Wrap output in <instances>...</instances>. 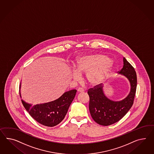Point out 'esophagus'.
<instances>
[{
  "label": "esophagus",
  "instance_id": "obj_1",
  "mask_svg": "<svg viewBox=\"0 0 154 154\" xmlns=\"http://www.w3.org/2000/svg\"><path fill=\"white\" fill-rule=\"evenodd\" d=\"M84 91V89H82V88H79V89H78V93H83Z\"/></svg>",
  "mask_w": 154,
  "mask_h": 154
}]
</instances>
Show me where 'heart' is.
<instances>
[{
	"instance_id": "heart-1",
	"label": "heart",
	"mask_w": 154,
	"mask_h": 154,
	"mask_svg": "<svg viewBox=\"0 0 154 154\" xmlns=\"http://www.w3.org/2000/svg\"><path fill=\"white\" fill-rule=\"evenodd\" d=\"M72 78L77 79L80 74L85 73L87 82L92 86L102 84L108 77L114 66L113 61L101 54H89L78 57L73 64Z\"/></svg>"
}]
</instances>
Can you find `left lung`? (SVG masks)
Returning a JSON list of instances; mask_svg holds the SVG:
<instances>
[{"label":"left lung","mask_w":154,"mask_h":154,"mask_svg":"<svg viewBox=\"0 0 154 154\" xmlns=\"http://www.w3.org/2000/svg\"><path fill=\"white\" fill-rule=\"evenodd\" d=\"M119 72L126 77L130 84V93L122 100L114 101L108 98L104 93L102 85L95 86L88 91L90 98L89 108L91 116L100 125L107 126L118 122L133 105L137 87V75L134 68L125 57L122 69Z\"/></svg>","instance_id":"left-lung-1"}]
</instances>
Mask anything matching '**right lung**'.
<instances>
[{"mask_svg":"<svg viewBox=\"0 0 154 154\" xmlns=\"http://www.w3.org/2000/svg\"><path fill=\"white\" fill-rule=\"evenodd\" d=\"M21 83H20V94ZM76 90L66 91L60 98L50 102L32 105L22 99L25 109L37 122L45 126H55L63 120L71 103L75 98Z\"/></svg>","mask_w":154,"mask_h":154,"instance_id":"obj_1","label":"right lung"}]
</instances>
